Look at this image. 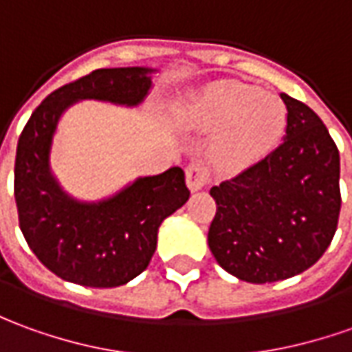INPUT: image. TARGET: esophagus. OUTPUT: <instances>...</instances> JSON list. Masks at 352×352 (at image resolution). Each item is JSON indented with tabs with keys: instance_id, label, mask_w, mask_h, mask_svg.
I'll return each instance as SVG.
<instances>
[{
	"instance_id": "1",
	"label": "esophagus",
	"mask_w": 352,
	"mask_h": 352,
	"mask_svg": "<svg viewBox=\"0 0 352 352\" xmlns=\"http://www.w3.org/2000/svg\"><path fill=\"white\" fill-rule=\"evenodd\" d=\"M186 185L188 188L196 192V190H200V188H204V186L210 183V169H208L206 164H202V162H195V164H190V166L186 167Z\"/></svg>"
}]
</instances>
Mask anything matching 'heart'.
Listing matches in <instances>:
<instances>
[{
	"label": "heart",
	"mask_w": 352,
	"mask_h": 352,
	"mask_svg": "<svg viewBox=\"0 0 352 352\" xmlns=\"http://www.w3.org/2000/svg\"><path fill=\"white\" fill-rule=\"evenodd\" d=\"M190 123L216 131L210 152L223 169H241L264 157L287 126L285 104L239 80L206 86L188 106Z\"/></svg>",
	"instance_id": "heart-1"
}]
</instances>
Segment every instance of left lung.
<instances>
[{
    "instance_id": "obj_1",
    "label": "left lung",
    "mask_w": 352,
    "mask_h": 352,
    "mask_svg": "<svg viewBox=\"0 0 352 352\" xmlns=\"http://www.w3.org/2000/svg\"><path fill=\"white\" fill-rule=\"evenodd\" d=\"M283 142L210 195L216 217L208 246L217 264L248 283H274L314 266L336 235L339 150L322 119L281 94Z\"/></svg>"
}]
</instances>
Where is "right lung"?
<instances>
[{
  "instance_id": "right-lung-1",
  "label": "right lung",
  "mask_w": 352,
  "mask_h": 352,
  "mask_svg": "<svg viewBox=\"0 0 352 352\" xmlns=\"http://www.w3.org/2000/svg\"><path fill=\"white\" fill-rule=\"evenodd\" d=\"M154 71H92L47 96L21 133L15 160L19 226L36 258L65 281L106 289L135 279L154 256L162 221L190 196L181 167L138 177L100 202L69 196L52 173V142L67 107L80 100L138 106L152 88Z\"/></svg>"
}]
</instances>
